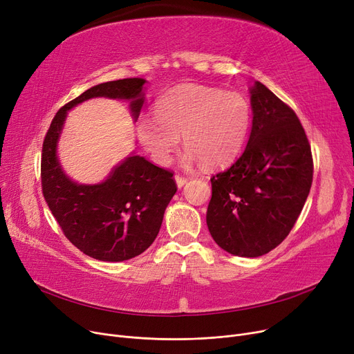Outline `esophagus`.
<instances>
[{"mask_svg":"<svg viewBox=\"0 0 354 354\" xmlns=\"http://www.w3.org/2000/svg\"><path fill=\"white\" fill-rule=\"evenodd\" d=\"M175 182H176V185H178V188H182L183 185L188 182V178H183V176H180V175H176V176H175Z\"/></svg>","mask_w":354,"mask_h":354,"instance_id":"34e87169","label":"esophagus"}]
</instances>
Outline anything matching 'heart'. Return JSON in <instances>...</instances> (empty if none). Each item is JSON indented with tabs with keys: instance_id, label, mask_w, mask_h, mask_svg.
<instances>
[{
	"instance_id": "1",
	"label": "heart",
	"mask_w": 354,
	"mask_h": 354,
	"mask_svg": "<svg viewBox=\"0 0 354 354\" xmlns=\"http://www.w3.org/2000/svg\"><path fill=\"white\" fill-rule=\"evenodd\" d=\"M251 126V107L239 93L202 84H180L156 103V116L143 115L135 124L142 147L158 165H167L182 135L187 163L208 167L232 162L243 151Z\"/></svg>"
}]
</instances>
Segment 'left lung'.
Returning a JSON list of instances; mask_svg holds the SVG:
<instances>
[{
	"instance_id": "8db88e82",
	"label": "left lung",
	"mask_w": 354,
	"mask_h": 354,
	"mask_svg": "<svg viewBox=\"0 0 354 354\" xmlns=\"http://www.w3.org/2000/svg\"><path fill=\"white\" fill-rule=\"evenodd\" d=\"M250 93V139L236 162L211 178L207 225L222 250L255 258L280 245L301 214L313 158L294 110L259 82Z\"/></svg>"
}]
</instances>
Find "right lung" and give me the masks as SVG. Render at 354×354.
I'll return each mask as SVG.
<instances>
[{
    "label": "right lung",
    "instance_id": "right-lung-1",
    "mask_svg": "<svg viewBox=\"0 0 354 354\" xmlns=\"http://www.w3.org/2000/svg\"><path fill=\"white\" fill-rule=\"evenodd\" d=\"M145 83L132 77L90 87L55 113L43 143L41 187L47 205L70 243L99 261H126L152 245L176 192L174 175L132 153L103 182L79 183L63 171L57 143L67 111L88 99L127 100L136 122L145 103Z\"/></svg>",
    "mask_w": 354,
    "mask_h": 354
}]
</instances>
